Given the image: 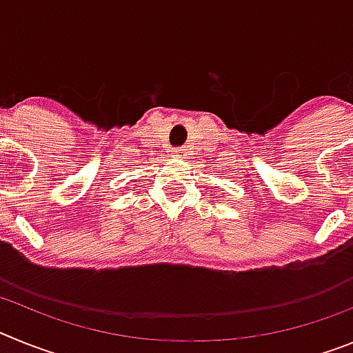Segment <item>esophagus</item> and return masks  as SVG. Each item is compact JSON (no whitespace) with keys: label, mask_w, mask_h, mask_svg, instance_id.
Returning <instances> with one entry per match:
<instances>
[{"label":"esophagus","mask_w":353,"mask_h":353,"mask_svg":"<svg viewBox=\"0 0 353 353\" xmlns=\"http://www.w3.org/2000/svg\"><path fill=\"white\" fill-rule=\"evenodd\" d=\"M173 154L176 155V157H182V155H185V150H183L182 146H180V148H174L173 150Z\"/></svg>","instance_id":"obj_1"}]
</instances>
